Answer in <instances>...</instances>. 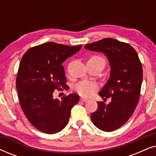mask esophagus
<instances>
[{"label": "esophagus", "mask_w": 156, "mask_h": 156, "mask_svg": "<svg viewBox=\"0 0 156 156\" xmlns=\"http://www.w3.org/2000/svg\"><path fill=\"white\" fill-rule=\"evenodd\" d=\"M80 100H81V101H87V100H88V99H87V98H84V97H81V98H80Z\"/></svg>", "instance_id": "obj_1"}]
</instances>
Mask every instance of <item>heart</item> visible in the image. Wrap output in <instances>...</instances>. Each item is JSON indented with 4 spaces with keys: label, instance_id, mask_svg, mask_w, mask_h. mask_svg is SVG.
Returning a JSON list of instances; mask_svg holds the SVG:
<instances>
[{
    "label": "heart",
    "instance_id": "b5f03b06",
    "mask_svg": "<svg viewBox=\"0 0 156 156\" xmlns=\"http://www.w3.org/2000/svg\"><path fill=\"white\" fill-rule=\"evenodd\" d=\"M88 62L99 63L104 66L106 64V59L101 55H92L89 58ZM97 88L98 84L96 82L82 81L74 87V91L83 97H89L97 90Z\"/></svg>",
    "mask_w": 156,
    "mask_h": 156
}]
</instances>
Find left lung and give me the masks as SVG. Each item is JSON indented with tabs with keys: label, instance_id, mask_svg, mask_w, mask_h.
<instances>
[{
	"label": "left lung",
	"instance_id": "8db88e82",
	"mask_svg": "<svg viewBox=\"0 0 156 156\" xmlns=\"http://www.w3.org/2000/svg\"><path fill=\"white\" fill-rule=\"evenodd\" d=\"M87 50L103 52L109 61L110 78L99 96L112 101L106 105L97 101L98 108L91 119L98 129L111 132L118 129L135 111L140 94L143 68L133 47L113 38H104L85 45Z\"/></svg>",
	"mask_w": 156,
	"mask_h": 156
}]
</instances>
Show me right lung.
<instances>
[{"mask_svg": "<svg viewBox=\"0 0 156 156\" xmlns=\"http://www.w3.org/2000/svg\"><path fill=\"white\" fill-rule=\"evenodd\" d=\"M82 45L67 46L49 42L30 48L23 55L16 78L21 108L35 129L44 133H58L69 121L80 96L71 94L53 99L55 89L67 86L62 63L80 50Z\"/></svg>", "mask_w": 156, "mask_h": 156, "instance_id": "right-lung-1", "label": "right lung"}]
</instances>
